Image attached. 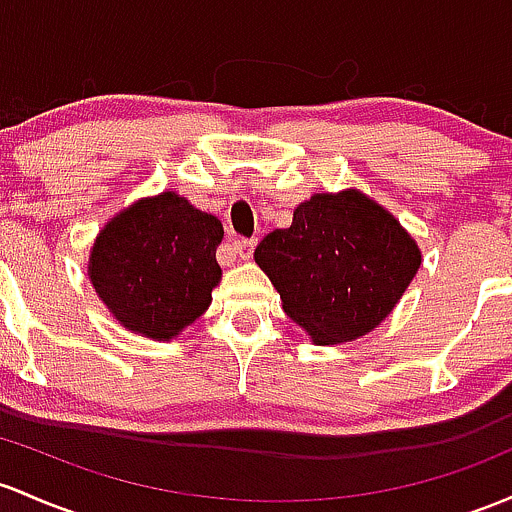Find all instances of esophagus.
I'll return each mask as SVG.
<instances>
[{
    "label": "esophagus",
    "mask_w": 512,
    "mask_h": 512,
    "mask_svg": "<svg viewBox=\"0 0 512 512\" xmlns=\"http://www.w3.org/2000/svg\"><path fill=\"white\" fill-rule=\"evenodd\" d=\"M255 240L252 238H238L233 240V252L238 257H243V260H247V257H252V250H255Z\"/></svg>",
    "instance_id": "34e87169"
}]
</instances>
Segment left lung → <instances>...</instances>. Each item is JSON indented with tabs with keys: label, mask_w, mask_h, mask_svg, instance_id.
I'll return each instance as SVG.
<instances>
[{
	"label": "left lung",
	"mask_w": 512,
	"mask_h": 512,
	"mask_svg": "<svg viewBox=\"0 0 512 512\" xmlns=\"http://www.w3.org/2000/svg\"><path fill=\"white\" fill-rule=\"evenodd\" d=\"M408 230L357 189L313 194L289 228L265 235L255 262L282 296L284 313L316 345L372 333L420 267Z\"/></svg>",
	"instance_id": "1"
}]
</instances>
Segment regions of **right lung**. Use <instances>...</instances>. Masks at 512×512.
Instances as JSON below:
<instances>
[{"instance_id":"obj_1","label":"right lung","mask_w":512,"mask_h":512,"mask_svg":"<svg viewBox=\"0 0 512 512\" xmlns=\"http://www.w3.org/2000/svg\"><path fill=\"white\" fill-rule=\"evenodd\" d=\"M221 240V221L184 196H148L99 230L89 282L123 328L172 340L211 306V291L221 282Z\"/></svg>"}]
</instances>
